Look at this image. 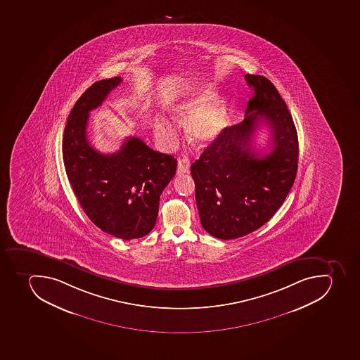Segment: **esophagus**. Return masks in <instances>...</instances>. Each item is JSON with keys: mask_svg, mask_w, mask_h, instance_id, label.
<instances>
[{"mask_svg": "<svg viewBox=\"0 0 360 360\" xmlns=\"http://www.w3.org/2000/svg\"><path fill=\"white\" fill-rule=\"evenodd\" d=\"M191 169V162L187 158H181L178 160V169H176V173L178 174H184V173L189 172Z\"/></svg>", "mask_w": 360, "mask_h": 360, "instance_id": "1", "label": "esophagus"}]
</instances>
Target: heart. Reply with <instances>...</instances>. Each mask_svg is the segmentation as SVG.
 <instances>
[{
  "label": "heart",
  "instance_id": "1",
  "mask_svg": "<svg viewBox=\"0 0 360 360\" xmlns=\"http://www.w3.org/2000/svg\"><path fill=\"white\" fill-rule=\"evenodd\" d=\"M217 92L202 88L191 97L176 103L172 115L180 122H188V139L195 146H204L214 140L224 129L227 118V105L224 100H214ZM156 139L165 148L176 143V131L167 120L158 117L154 122Z\"/></svg>",
  "mask_w": 360,
  "mask_h": 360
}]
</instances>
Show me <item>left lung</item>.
<instances>
[{"instance_id": "1", "label": "left lung", "mask_w": 360, "mask_h": 360, "mask_svg": "<svg viewBox=\"0 0 360 360\" xmlns=\"http://www.w3.org/2000/svg\"><path fill=\"white\" fill-rule=\"evenodd\" d=\"M245 79L254 96L244 120L224 127L191 167L202 228L220 239L239 238L266 224L297 171V133L286 103L264 76L246 74ZM260 122L271 130L272 149L264 155L251 146Z\"/></svg>"}]
</instances>
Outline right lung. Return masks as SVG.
<instances>
[{
    "label": "right lung",
    "instance_id": "obj_1",
    "mask_svg": "<svg viewBox=\"0 0 360 360\" xmlns=\"http://www.w3.org/2000/svg\"><path fill=\"white\" fill-rule=\"evenodd\" d=\"M120 76L91 85L70 112L63 139L65 169L82 209L98 228L117 238H140L158 220L160 197L176 176V160L129 136L114 154H101L86 134L89 112L99 107Z\"/></svg>",
    "mask_w": 360,
    "mask_h": 360
}]
</instances>
